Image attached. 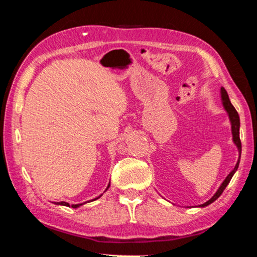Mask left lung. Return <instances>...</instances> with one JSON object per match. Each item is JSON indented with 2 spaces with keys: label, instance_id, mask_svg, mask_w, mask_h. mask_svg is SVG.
<instances>
[{
  "label": "left lung",
  "instance_id": "1",
  "mask_svg": "<svg viewBox=\"0 0 257 257\" xmlns=\"http://www.w3.org/2000/svg\"><path fill=\"white\" fill-rule=\"evenodd\" d=\"M220 93H221V101H223V105L225 107V109H226V112L228 114V117H229V121H231V125H232V135H233V142H234V144L236 145V148H238L239 150V160L238 163H236L235 167L233 168V171L229 173L226 179L224 180V182L221 183V186L219 187V189H218L216 191V194L213 195V196L210 198V200L208 202L203 203V204H201L200 206L201 208H204V206L211 204L212 202H214L217 200L218 197L220 196L221 193H223L224 189L226 188V186L229 183V181H231V179L233 177V174L235 173L236 170H238L239 167V163H240V156H241V141H240V136H239V129H240V118H239V114L238 112H236L234 107H233V105L231 104V101H229V98H228V94L226 90L224 89V87H221L220 89Z\"/></svg>",
  "mask_w": 257,
  "mask_h": 257
}]
</instances>
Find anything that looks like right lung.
I'll list each match as a JSON object with an SVG mask.
<instances>
[{
	"label": "right lung",
	"mask_w": 257,
	"mask_h": 257,
	"mask_svg": "<svg viewBox=\"0 0 257 257\" xmlns=\"http://www.w3.org/2000/svg\"><path fill=\"white\" fill-rule=\"evenodd\" d=\"M108 188H109V185L107 186L106 190L108 189ZM100 196H101V195H100ZM100 196H98L97 198H94V200H98V198L100 197ZM94 200H92V201H94ZM55 204H60V205H66V206H70V205H69V203H67V202H56ZM80 205H83V203H82V204H72V205H71V208H75V209H76V208H78V206H80Z\"/></svg>",
	"instance_id": "obj_1"
}]
</instances>
